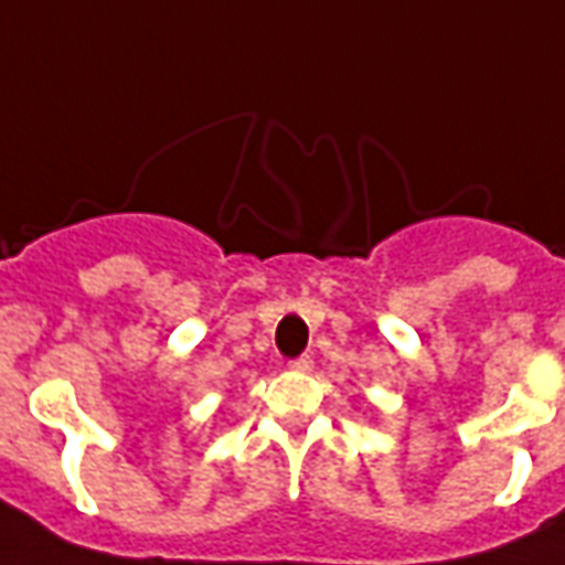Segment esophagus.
Returning a JSON list of instances; mask_svg holds the SVG:
<instances>
[{
    "mask_svg": "<svg viewBox=\"0 0 565 565\" xmlns=\"http://www.w3.org/2000/svg\"><path fill=\"white\" fill-rule=\"evenodd\" d=\"M288 367L298 370V373H307V370H312V358L310 355H298L288 361Z\"/></svg>",
    "mask_w": 565,
    "mask_h": 565,
    "instance_id": "obj_1",
    "label": "esophagus"
}]
</instances>
